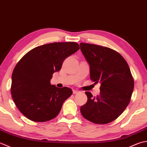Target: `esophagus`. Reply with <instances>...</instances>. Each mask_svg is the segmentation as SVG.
I'll return each instance as SVG.
<instances>
[{
  "label": "esophagus",
  "instance_id": "esophagus-1",
  "mask_svg": "<svg viewBox=\"0 0 147 147\" xmlns=\"http://www.w3.org/2000/svg\"><path fill=\"white\" fill-rule=\"evenodd\" d=\"M80 92L79 91L76 90V89H74V90H73V93L74 94H77V93H78V92Z\"/></svg>",
  "mask_w": 147,
  "mask_h": 147
}]
</instances>
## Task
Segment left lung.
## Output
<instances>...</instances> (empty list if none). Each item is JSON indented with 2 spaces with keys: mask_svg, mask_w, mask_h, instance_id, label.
<instances>
[{
  "mask_svg": "<svg viewBox=\"0 0 147 147\" xmlns=\"http://www.w3.org/2000/svg\"><path fill=\"white\" fill-rule=\"evenodd\" d=\"M80 46L90 66L91 80L101 84L100 93L96 97L85 92L88 101L80 107V112L93 123H110L122 114L130 102L134 89L130 68L123 57L109 47L82 42Z\"/></svg>",
  "mask_w": 147,
  "mask_h": 147,
  "instance_id": "obj_1",
  "label": "left lung"
}]
</instances>
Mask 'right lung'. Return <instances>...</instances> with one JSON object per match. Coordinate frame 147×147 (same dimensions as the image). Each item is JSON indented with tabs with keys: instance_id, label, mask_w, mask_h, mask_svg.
<instances>
[{
	"instance_id": "1",
	"label": "right lung",
	"mask_w": 147,
	"mask_h": 147,
	"mask_svg": "<svg viewBox=\"0 0 147 147\" xmlns=\"http://www.w3.org/2000/svg\"><path fill=\"white\" fill-rule=\"evenodd\" d=\"M79 49L74 42L44 44L30 51L16 64L11 92L16 106L26 118L46 122L58 115L72 91L51 85L50 80L60 70L65 59Z\"/></svg>"
}]
</instances>
